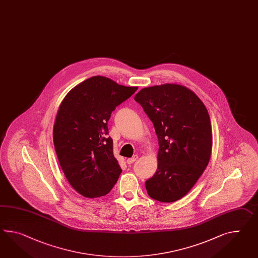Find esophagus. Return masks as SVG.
Segmentation results:
<instances>
[{
  "instance_id": "esophagus-1",
  "label": "esophagus",
  "mask_w": 258,
  "mask_h": 258,
  "mask_svg": "<svg viewBox=\"0 0 258 258\" xmlns=\"http://www.w3.org/2000/svg\"><path fill=\"white\" fill-rule=\"evenodd\" d=\"M137 158H138V156H133L132 158H127L126 159V163L128 164V165L134 163L137 160Z\"/></svg>"
}]
</instances>
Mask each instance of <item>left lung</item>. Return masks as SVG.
Wrapping results in <instances>:
<instances>
[{
	"label": "left lung",
	"instance_id": "left-lung-1",
	"mask_svg": "<svg viewBox=\"0 0 258 258\" xmlns=\"http://www.w3.org/2000/svg\"><path fill=\"white\" fill-rule=\"evenodd\" d=\"M134 100L151 120L159 145L157 170L145 188L153 200L174 202L209 163L213 136L207 109L193 91L173 84L143 88Z\"/></svg>",
	"mask_w": 258,
	"mask_h": 258
}]
</instances>
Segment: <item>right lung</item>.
Returning <instances> with one entry per match:
<instances>
[{"instance_id": "right-lung-1", "label": "right lung", "mask_w": 258, "mask_h": 258, "mask_svg": "<svg viewBox=\"0 0 258 258\" xmlns=\"http://www.w3.org/2000/svg\"><path fill=\"white\" fill-rule=\"evenodd\" d=\"M137 89L93 76L73 88L59 106L53 128L57 159L70 184L86 198L105 196L117 182L122 170L107 125L115 107Z\"/></svg>"}]
</instances>
